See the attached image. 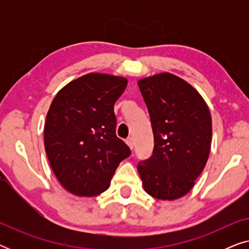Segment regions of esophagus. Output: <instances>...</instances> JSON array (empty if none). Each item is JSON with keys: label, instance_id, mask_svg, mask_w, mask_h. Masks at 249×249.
<instances>
[{"label": "esophagus", "instance_id": "esophagus-1", "mask_svg": "<svg viewBox=\"0 0 249 249\" xmlns=\"http://www.w3.org/2000/svg\"><path fill=\"white\" fill-rule=\"evenodd\" d=\"M125 142H127V145L130 147V149L134 148V145H135V142H134V138L132 137H128L127 139H125Z\"/></svg>", "mask_w": 249, "mask_h": 249}]
</instances>
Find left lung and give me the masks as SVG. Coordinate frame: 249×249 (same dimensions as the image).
Wrapping results in <instances>:
<instances>
[{
  "mask_svg": "<svg viewBox=\"0 0 249 249\" xmlns=\"http://www.w3.org/2000/svg\"><path fill=\"white\" fill-rule=\"evenodd\" d=\"M147 107L154 148L137 169L148 195L172 200L186 195L209 159L212 119L195 88L164 72L138 81Z\"/></svg>",
  "mask_w": 249,
  "mask_h": 249,
  "instance_id": "left-lung-1",
  "label": "left lung"
}]
</instances>
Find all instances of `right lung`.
Instances as JSON below:
<instances>
[{
	"mask_svg": "<svg viewBox=\"0 0 249 249\" xmlns=\"http://www.w3.org/2000/svg\"><path fill=\"white\" fill-rule=\"evenodd\" d=\"M127 79L88 73L64 86L51 104L45 151L61 185L77 196L105 192L119 163L131 154L115 134L114 103Z\"/></svg>",
	"mask_w": 249,
	"mask_h": 249,
	"instance_id": "add662e5",
	"label": "right lung"
}]
</instances>
